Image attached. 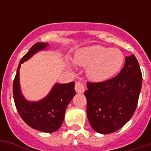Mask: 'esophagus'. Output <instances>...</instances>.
<instances>
[{"label": "esophagus", "instance_id": "1", "mask_svg": "<svg viewBox=\"0 0 151 151\" xmlns=\"http://www.w3.org/2000/svg\"><path fill=\"white\" fill-rule=\"evenodd\" d=\"M74 88H75V91L78 93H83L85 91V85H83L82 83H81L80 81H76Z\"/></svg>", "mask_w": 151, "mask_h": 151}]
</instances>
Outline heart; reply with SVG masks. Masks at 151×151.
I'll return each instance as SVG.
<instances>
[{
    "label": "heart",
    "mask_w": 151,
    "mask_h": 151,
    "mask_svg": "<svg viewBox=\"0 0 151 151\" xmlns=\"http://www.w3.org/2000/svg\"><path fill=\"white\" fill-rule=\"evenodd\" d=\"M73 60L78 66L87 67L86 73L90 80L102 82L118 72L124 55L118 49L96 45L81 48L75 53Z\"/></svg>",
    "instance_id": "heart-1"
}]
</instances>
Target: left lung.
Listing matches in <instances>:
<instances>
[{
  "label": "left lung",
  "instance_id": "obj_1",
  "mask_svg": "<svg viewBox=\"0 0 151 151\" xmlns=\"http://www.w3.org/2000/svg\"><path fill=\"white\" fill-rule=\"evenodd\" d=\"M87 117L101 134L117 131L132 117L142 88V73L136 56H126L116 77L103 82L87 83Z\"/></svg>",
  "mask_w": 151,
  "mask_h": 151
}]
</instances>
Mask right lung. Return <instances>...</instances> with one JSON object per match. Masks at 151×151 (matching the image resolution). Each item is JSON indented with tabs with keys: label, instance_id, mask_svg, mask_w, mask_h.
I'll return each mask as SVG.
<instances>
[{
	"label": "right lung",
	"instance_id": "obj_1",
	"mask_svg": "<svg viewBox=\"0 0 151 151\" xmlns=\"http://www.w3.org/2000/svg\"><path fill=\"white\" fill-rule=\"evenodd\" d=\"M48 46V43L37 42L22 57L13 82V97L19 114L29 127L40 132L52 133L62 126L66 107L76 94L74 82L56 83L48 96L37 102L25 99L19 85L20 65L37 52L46 49Z\"/></svg>",
	"mask_w": 151,
	"mask_h": 151
}]
</instances>
